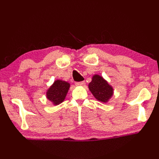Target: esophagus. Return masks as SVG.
<instances>
[{"mask_svg": "<svg viewBox=\"0 0 159 159\" xmlns=\"http://www.w3.org/2000/svg\"><path fill=\"white\" fill-rule=\"evenodd\" d=\"M84 84H85V82H84V81L76 82V83H75V85H76V86H81V85H83Z\"/></svg>", "mask_w": 159, "mask_h": 159, "instance_id": "34e87169", "label": "esophagus"}]
</instances>
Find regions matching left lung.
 <instances>
[{
	"label": "left lung",
	"instance_id": "8db88e82",
	"mask_svg": "<svg viewBox=\"0 0 159 159\" xmlns=\"http://www.w3.org/2000/svg\"><path fill=\"white\" fill-rule=\"evenodd\" d=\"M89 89L97 100L106 102L113 95V88L102 77L94 75L92 82L89 84Z\"/></svg>",
	"mask_w": 159,
	"mask_h": 159
}]
</instances>
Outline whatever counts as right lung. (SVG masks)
<instances>
[{"mask_svg": "<svg viewBox=\"0 0 159 159\" xmlns=\"http://www.w3.org/2000/svg\"><path fill=\"white\" fill-rule=\"evenodd\" d=\"M69 88L70 84L68 83L57 80L47 92V98L57 105L61 103L65 99Z\"/></svg>", "mask_w": 159, "mask_h": 159, "instance_id": "1", "label": "right lung"}]
</instances>
